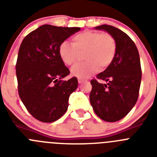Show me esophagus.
<instances>
[{
    "label": "esophagus",
    "instance_id": "34e87169",
    "mask_svg": "<svg viewBox=\"0 0 157 157\" xmlns=\"http://www.w3.org/2000/svg\"><path fill=\"white\" fill-rule=\"evenodd\" d=\"M78 83H79V84H81V83L84 82H85V80L81 79V78H78Z\"/></svg>",
    "mask_w": 157,
    "mask_h": 157
}]
</instances>
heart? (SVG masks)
Segmentation results:
<instances>
[{
  "instance_id": "1",
  "label": "heart",
  "mask_w": 157,
  "mask_h": 157,
  "mask_svg": "<svg viewBox=\"0 0 157 157\" xmlns=\"http://www.w3.org/2000/svg\"><path fill=\"white\" fill-rule=\"evenodd\" d=\"M72 44L63 41L59 46V56L65 64L72 66L77 61L78 53L85 52L83 59L86 62L71 69L72 75L81 79L89 78L99 67L106 68L116 56V41L108 33L85 30L73 37Z\"/></svg>"
}]
</instances>
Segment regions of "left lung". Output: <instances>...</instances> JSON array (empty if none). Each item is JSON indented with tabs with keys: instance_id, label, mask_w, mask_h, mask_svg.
<instances>
[{
	"instance_id": "1",
	"label": "left lung",
	"mask_w": 157,
	"mask_h": 157,
	"mask_svg": "<svg viewBox=\"0 0 157 157\" xmlns=\"http://www.w3.org/2000/svg\"><path fill=\"white\" fill-rule=\"evenodd\" d=\"M94 29L105 30L114 37L116 52L111 64L97 75L107 82L91 80L90 101L101 120L119 121L128 114L138 100L141 80L139 53L134 41L120 29L106 24Z\"/></svg>"
}]
</instances>
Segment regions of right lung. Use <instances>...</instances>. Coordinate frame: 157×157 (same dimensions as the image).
Here are the masks:
<instances>
[{"label": "right lung", "mask_w": 157, "mask_h": 157, "mask_svg": "<svg viewBox=\"0 0 157 157\" xmlns=\"http://www.w3.org/2000/svg\"><path fill=\"white\" fill-rule=\"evenodd\" d=\"M80 27L42 25L24 37L16 62L19 98L27 111L39 121L52 123L67 110L71 94L78 87L59 54V46Z\"/></svg>", "instance_id": "add662e5"}]
</instances>
